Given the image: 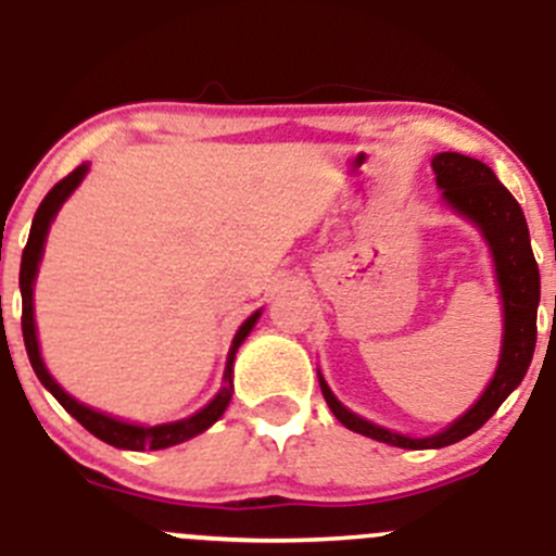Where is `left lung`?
<instances>
[{"mask_svg": "<svg viewBox=\"0 0 556 556\" xmlns=\"http://www.w3.org/2000/svg\"><path fill=\"white\" fill-rule=\"evenodd\" d=\"M432 168L448 206L478 225L494 257L500 299H503L505 331L503 353H500V364L492 382L481 393V399L462 418H456L448 429L432 434V438H404V434L388 432L377 424L364 421L361 415L350 413L320 377L323 396H326L328 407H331V413L337 415V421L342 427L377 440V443L409 451L445 448V445L459 443V440L478 432L497 413L500 404L525 380L527 369H530L538 337V301H541V274H538L535 255H532L525 212L516 203V198L500 185L494 170L483 165L481 160L465 157V154L456 152L438 154L432 160Z\"/></svg>", "mask_w": 556, "mask_h": 556, "instance_id": "1", "label": "left lung"}]
</instances>
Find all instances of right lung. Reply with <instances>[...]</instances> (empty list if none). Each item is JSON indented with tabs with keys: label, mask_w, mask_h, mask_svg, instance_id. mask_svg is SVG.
Here are the masks:
<instances>
[{
	"label": "right lung",
	"mask_w": 556,
	"mask_h": 556,
	"mask_svg": "<svg viewBox=\"0 0 556 556\" xmlns=\"http://www.w3.org/2000/svg\"><path fill=\"white\" fill-rule=\"evenodd\" d=\"M89 165H78L73 174L64 176L59 185H53V190L42 198L40 208H37L35 219H31V230H29V241L24 247V255H21V301H24V312H21V331H24V344H26V355H29V364L35 369L37 380L48 388V391L56 396V402L73 415L75 421L91 432L94 438H100L102 443L113 445V448H127V451H160V448H170V445H179L185 440L195 438V434L206 432L214 421H219L228 407L230 396H233V358H236V350L241 348V342L247 339V333L252 331V326L257 323L261 312L247 317L241 323V328L236 331L233 344H230V353H228V364H225V386L219 388L217 396L206 404L203 409H198L195 415L185 418V421H176V424H160V427H138V424H124L118 418H111L105 413H97V409L86 407V404L75 402L51 375H48L46 364L40 358V344H37V328H35V306H31V293H35V277H37V266H40V257H42V244H46V236L48 228H51L53 217L56 212L62 208V203L73 195L75 187L80 185V179L86 176Z\"/></svg>",
	"instance_id": "right-lung-1"
}]
</instances>
